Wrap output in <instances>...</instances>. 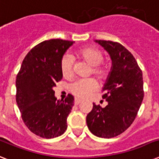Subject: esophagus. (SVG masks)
<instances>
[{
	"label": "esophagus",
	"instance_id": "1",
	"mask_svg": "<svg viewBox=\"0 0 159 159\" xmlns=\"http://www.w3.org/2000/svg\"><path fill=\"white\" fill-rule=\"evenodd\" d=\"M81 102H82V101H81V100H79V99H77V98H76V99H75V101H74L75 105H78V104H80V103H81Z\"/></svg>",
	"mask_w": 159,
	"mask_h": 159
}]
</instances>
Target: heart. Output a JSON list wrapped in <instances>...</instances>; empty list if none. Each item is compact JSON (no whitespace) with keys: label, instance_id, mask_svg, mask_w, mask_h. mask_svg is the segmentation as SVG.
I'll use <instances>...</instances> for the list:
<instances>
[{"label":"heart","instance_id":"1","mask_svg":"<svg viewBox=\"0 0 159 159\" xmlns=\"http://www.w3.org/2000/svg\"><path fill=\"white\" fill-rule=\"evenodd\" d=\"M77 55L80 58L87 62L92 66V72L99 79H105L110 72V65L106 62H102L104 58L103 53L100 49L94 47H87L78 51ZM73 59L72 56L66 53L61 59V71L64 77H68L72 74ZM97 82L92 78L78 79L71 83L69 86L70 92L79 98H85L92 94L97 89Z\"/></svg>","mask_w":159,"mask_h":159}]
</instances>
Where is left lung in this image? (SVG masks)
I'll return each instance as SVG.
<instances>
[{
	"label": "left lung",
	"mask_w": 159,
	"mask_h": 159,
	"mask_svg": "<svg viewBox=\"0 0 159 159\" xmlns=\"http://www.w3.org/2000/svg\"><path fill=\"white\" fill-rule=\"evenodd\" d=\"M111 57L112 66L102 91L105 108L93 103L87 125L94 135L111 139L120 134L134 120L143 99V73L135 58L120 43L95 40Z\"/></svg>",
	"instance_id": "left-lung-1"
}]
</instances>
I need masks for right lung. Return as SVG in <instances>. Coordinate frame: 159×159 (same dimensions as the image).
<instances>
[{"label":"right lung","instance_id":"1","mask_svg":"<svg viewBox=\"0 0 159 159\" xmlns=\"http://www.w3.org/2000/svg\"><path fill=\"white\" fill-rule=\"evenodd\" d=\"M73 43L56 39L39 43L24 58L16 77V103L22 120L42 138H56L67 128L74 97L68 94L57 100L53 87L62 78L61 59Z\"/></svg>","mask_w":159,"mask_h":159}]
</instances>
